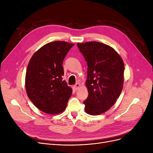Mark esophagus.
I'll return each mask as SVG.
<instances>
[{"label":"esophagus","instance_id":"esophagus-1","mask_svg":"<svg viewBox=\"0 0 153 153\" xmlns=\"http://www.w3.org/2000/svg\"><path fill=\"white\" fill-rule=\"evenodd\" d=\"M80 86V84H79V83H77V84H76L75 85L73 86V89H74V90H75V91L78 90V89H79Z\"/></svg>","mask_w":153,"mask_h":153}]
</instances>
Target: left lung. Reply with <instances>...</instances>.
Returning <instances> with one entry per match:
<instances>
[{
	"label": "left lung",
	"mask_w": 153,
	"mask_h": 153,
	"mask_svg": "<svg viewBox=\"0 0 153 153\" xmlns=\"http://www.w3.org/2000/svg\"><path fill=\"white\" fill-rule=\"evenodd\" d=\"M87 64V98L85 112L96 115L107 111L121 93L124 65L113 48L97 41L77 43Z\"/></svg>",
	"instance_id": "1"
}]
</instances>
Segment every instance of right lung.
<instances>
[{"instance_id": "add662e5", "label": "right lung", "mask_w": 153, "mask_h": 153, "mask_svg": "<svg viewBox=\"0 0 153 153\" xmlns=\"http://www.w3.org/2000/svg\"><path fill=\"white\" fill-rule=\"evenodd\" d=\"M74 45L56 41L43 46L32 55L27 66L25 89L37 108L49 114L65 110L72 94L71 87L62 80V63Z\"/></svg>"}]
</instances>
